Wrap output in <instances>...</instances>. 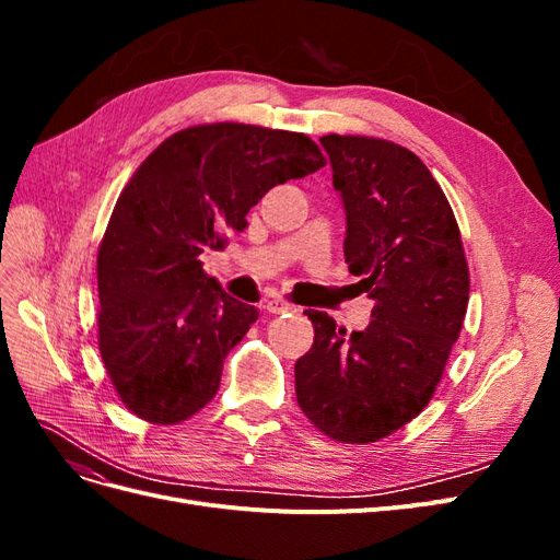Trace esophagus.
<instances>
[{"label": "esophagus", "instance_id": "esophagus-1", "mask_svg": "<svg viewBox=\"0 0 560 560\" xmlns=\"http://www.w3.org/2000/svg\"><path fill=\"white\" fill-rule=\"evenodd\" d=\"M264 308H266L268 313H273V315H280V313H290V311H294V306H292L290 301L278 299V296H270V299H266Z\"/></svg>", "mask_w": 560, "mask_h": 560}]
</instances>
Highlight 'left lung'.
<instances>
[{"label": "left lung", "instance_id": "left-lung-1", "mask_svg": "<svg viewBox=\"0 0 560 560\" xmlns=\"http://www.w3.org/2000/svg\"><path fill=\"white\" fill-rule=\"evenodd\" d=\"M346 210L343 252L374 301L366 329L306 311L313 348L294 366L301 411L327 436L369 444L432 399L469 301V268L448 200L413 151L360 135L319 138Z\"/></svg>", "mask_w": 560, "mask_h": 560}]
</instances>
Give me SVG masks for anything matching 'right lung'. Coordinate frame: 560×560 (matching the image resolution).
<instances>
[{"instance_id": "obj_1", "label": "right lung", "mask_w": 560, "mask_h": 560, "mask_svg": "<svg viewBox=\"0 0 560 560\" xmlns=\"http://www.w3.org/2000/svg\"><path fill=\"white\" fill-rule=\"evenodd\" d=\"M322 165L308 135L210 124L175 132L135 171L97 252L100 354L135 416L175 425L217 395L259 311L206 276L200 254L243 231L273 186Z\"/></svg>"}]
</instances>
